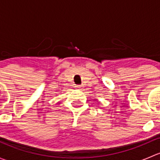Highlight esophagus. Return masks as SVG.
I'll return each mask as SVG.
<instances>
[{
    "label": "esophagus",
    "mask_w": 160,
    "mask_h": 160,
    "mask_svg": "<svg viewBox=\"0 0 160 160\" xmlns=\"http://www.w3.org/2000/svg\"><path fill=\"white\" fill-rule=\"evenodd\" d=\"M76 88H77V89H82V88H83V87H82L81 85H77V86H76Z\"/></svg>",
    "instance_id": "esophagus-1"
}]
</instances>
